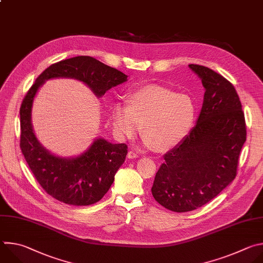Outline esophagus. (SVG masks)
Instances as JSON below:
<instances>
[{
	"label": "esophagus",
	"instance_id": "esophagus-1",
	"mask_svg": "<svg viewBox=\"0 0 263 263\" xmlns=\"http://www.w3.org/2000/svg\"><path fill=\"white\" fill-rule=\"evenodd\" d=\"M138 157V154L134 151V149H131V151L128 152V158L132 159V158H137Z\"/></svg>",
	"mask_w": 263,
	"mask_h": 263
}]
</instances>
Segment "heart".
Here are the masks:
<instances>
[{
	"instance_id": "heart-1",
	"label": "heart",
	"mask_w": 263,
	"mask_h": 263,
	"mask_svg": "<svg viewBox=\"0 0 263 263\" xmlns=\"http://www.w3.org/2000/svg\"><path fill=\"white\" fill-rule=\"evenodd\" d=\"M128 104L112 108L111 120L122 139L136 136L142 125L143 142L159 151L177 145L189 133L195 119V105L186 95L158 85H148L132 91Z\"/></svg>"
}]
</instances>
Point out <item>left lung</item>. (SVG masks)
Masks as SVG:
<instances>
[{"label":"left lung","instance_id":"1","mask_svg":"<svg viewBox=\"0 0 263 263\" xmlns=\"http://www.w3.org/2000/svg\"><path fill=\"white\" fill-rule=\"evenodd\" d=\"M205 88L196 126L168 151L152 186L154 199L175 212L202 207L234 180L247 138L239 97L221 74L209 67L189 65Z\"/></svg>","mask_w":263,"mask_h":263}]
</instances>
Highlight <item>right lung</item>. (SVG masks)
I'll return each mask as SVG.
<instances>
[{
	"instance_id": "obj_1",
	"label": "right lung",
	"mask_w": 263,
	"mask_h": 263,
	"mask_svg": "<svg viewBox=\"0 0 263 263\" xmlns=\"http://www.w3.org/2000/svg\"><path fill=\"white\" fill-rule=\"evenodd\" d=\"M127 74L89 56L61 60L46 68L25 96L21 110V148L23 155L47 194L73 206L99 202L109 191L115 175L128 153L126 143H111L98 138L87 151L74 158L51 154L36 138L31 123L33 100L46 80L71 78L85 83L101 98L107 90L127 81Z\"/></svg>"
}]
</instances>
